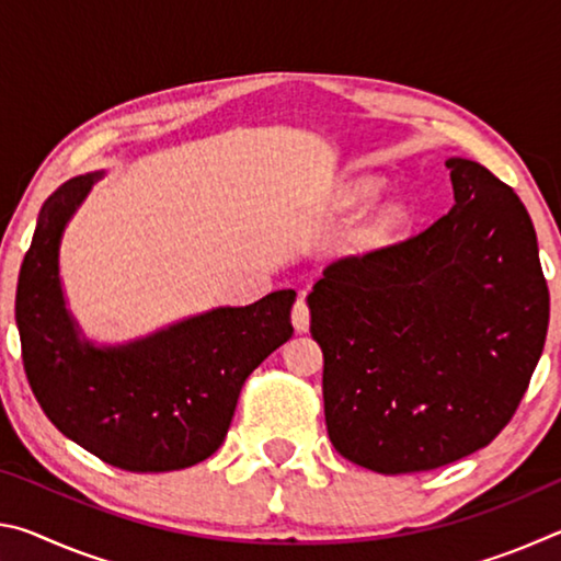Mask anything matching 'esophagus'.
<instances>
[{
  "instance_id": "esophagus-1",
  "label": "esophagus",
  "mask_w": 561,
  "mask_h": 561,
  "mask_svg": "<svg viewBox=\"0 0 561 561\" xmlns=\"http://www.w3.org/2000/svg\"><path fill=\"white\" fill-rule=\"evenodd\" d=\"M291 324L297 331H309V304L297 299L291 307Z\"/></svg>"
}]
</instances>
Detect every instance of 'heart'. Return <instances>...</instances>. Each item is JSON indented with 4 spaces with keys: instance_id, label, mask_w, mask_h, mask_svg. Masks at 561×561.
<instances>
[{
    "instance_id": "b5f03b06",
    "label": "heart",
    "mask_w": 561,
    "mask_h": 561,
    "mask_svg": "<svg viewBox=\"0 0 561 561\" xmlns=\"http://www.w3.org/2000/svg\"><path fill=\"white\" fill-rule=\"evenodd\" d=\"M378 187H381L378 180H358V183H351L344 190V195H341V205L356 207L360 203L371 201L378 193ZM403 207L398 203H386L381 207H376L366 220H360L358 227L351 230L346 244L351 250H374V247L388 242L398 232V227L403 222Z\"/></svg>"
}]
</instances>
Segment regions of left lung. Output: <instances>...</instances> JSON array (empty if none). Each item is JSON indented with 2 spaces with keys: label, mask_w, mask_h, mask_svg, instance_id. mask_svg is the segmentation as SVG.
Here are the masks:
<instances>
[{
  "label": "left lung",
  "mask_w": 561,
  "mask_h": 561,
  "mask_svg": "<svg viewBox=\"0 0 561 561\" xmlns=\"http://www.w3.org/2000/svg\"><path fill=\"white\" fill-rule=\"evenodd\" d=\"M445 165L448 215L334 260L307 297L329 438L383 474L443 468L495 440L547 339L549 289L525 205L474 160Z\"/></svg>",
  "instance_id": "obj_1"
}]
</instances>
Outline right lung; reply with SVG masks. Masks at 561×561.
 Wrapping results in <instances>:
<instances>
[{
    "mask_svg": "<svg viewBox=\"0 0 561 561\" xmlns=\"http://www.w3.org/2000/svg\"><path fill=\"white\" fill-rule=\"evenodd\" d=\"M101 175L64 183L44 203L16 284L26 381L66 438L128 472H168L220 448L254 368L291 336L294 289L220 307L126 346L79 339L64 307L59 242Z\"/></svg>",
    "mask_w": 561,
    "mask_h": 561,
    "instance_id": "1",
    "label": "right lung"
}]
</instances>
